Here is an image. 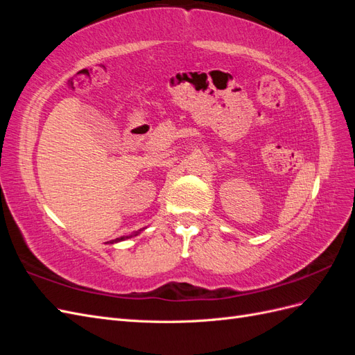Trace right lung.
I'll use <instances>...</instances> for the list:
<instances>
[{"mask_svg": "<svg viewBox=\"0 0 355 355\" xmlns=\"http://www.w3.org/2000/svg\"><path fill=\"white\" fill-rule=\"evenodd\" d=\"M135 235H137V232H136ZM130 237H133V234H132V235H128V237H120V239H115V240H112L111 243H116V241H121V240H125V239H130Z\"/></svg>", "mask_w": 355, "mask_h": 355, "instance_id": "1", "label": "right lung"}]
</instances>
